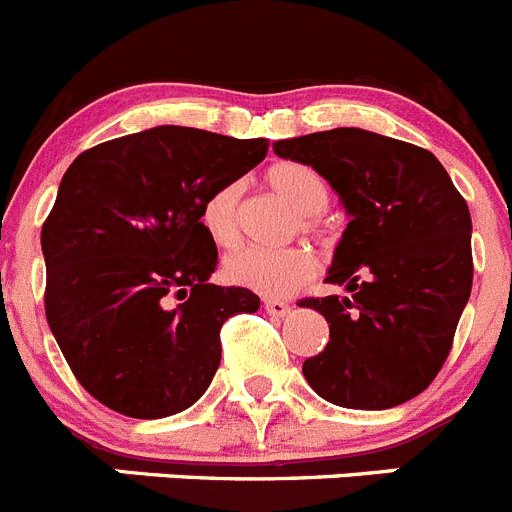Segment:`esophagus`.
Segmentation results:
<instances>
[{"label":"esophagus","instance_id":"1","mask_svg":"<svg viewBox=\"0 0 512 512\" xmlns=\"http://www.w3.org/2000/svg\"><path fill=\"white\" fill-rule=\"evenodd\" d=\"M265 311L275 319H283L290 313V303L288 301H280V298H265Z\"/></svg>","mask_w":512,"mask_h":512}]
</instances>
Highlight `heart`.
<instances>
[{"label": "heart", "mask_w": 512, "mask_h": 512, "mask_svg": "<svg viewBox=\"0 0 512 512\" xmlns=\"http://www.w3.org/2000/svg\"><path fill=\"white\" fill-rule=\"evenodd\" d=\"M265 183L273 193L298 214V227L306 234L321 237V219L331 201L329 181L311 165L283 160L265 170ZM237 206L239 186L227 183L206 196L201 206V227L211 242L229 247L237 239ZM316 273V260L303 247L265 250V247L242 245L224 257V275L229 283L250 288L262 296H285L301 288Z\"/></svg>", "instance_id": "b5f03b06"}]
</instances>
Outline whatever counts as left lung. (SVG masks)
Returning a JSON list of instances; mask_svg holds the SVG:
<instances>
[{
	"label": "left lung",
	"mask_w": 512,
	"mask_h": 512,
	"mask_svg": "<svg viewBox=\"0 0 512 512\" xmlns=\"http://www.w3.org/2000/svg\"><path fill=\"white\" fill-rule=\"evenodd\" d=\"M339 193L349 224L326 283L349 296L303 298L329 344L303 377L342 408L385 411L431 385L472 293V219L444 165L423 147L359 127L278 140Z\"/></svg>",
	"instance_id": "1"
}]
</instances>
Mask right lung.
<instances>
[{
  "mask_svg": "<svg viewBox=\"0 0 512 512\" xmlns=\"http://www.w3.org/2000/svg\"><path fill=\"white\" fill-rule=\"evenodd\" d=\"M270 142L163 124L101 142L63 176L40 234L45 316L76 380L112 411L191 408L222 359V324L255 313L247 288L209 283L216 245L201 206Z\"/></svg>",
  "mask_w": 512,
  "mask_h": 512,
  "instance_id": "add662e5",
  "label": "right lung"
}]
</instances>
